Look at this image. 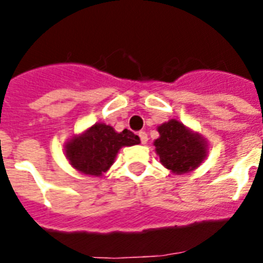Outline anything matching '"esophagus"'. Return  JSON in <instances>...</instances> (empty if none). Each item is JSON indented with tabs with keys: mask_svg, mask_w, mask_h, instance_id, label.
I'll use <instances>...</instances> for the list:
<instances>
[{
	"mask_svg": "<svg viewBox=\"0 0 263 263\" xmlns=\"http://www.w3.org/2000/svg\"><path fill=\"white\" fill-rule=\"evenodd\" d=\"M138 136H139V138H141V142H142L143 145H146V143H147V141H148L147 133H146V132H139Z\"/></svg>",
	"mask_w": 263,
	"mask_h": 263,
	"instance_id": "obj_1",
	"label": "esophagus"
}]
</instances>
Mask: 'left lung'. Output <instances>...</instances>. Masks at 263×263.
I'll use <instances>...</instances> for the list:
<instances>
[{
    "mask_svg": "<svg viewBox=\"0 0 263 263\" xmlns=\"http://www.w3.org/2000/svg\"><path fill=\"white\" fill-rule=\"evenodd\" d=\"M159 138L154 141L160 163L174 174H185L203 163L208 153L206 141L176 120L158 126Z\"/></svg>",
    "mask_w": 263,
    "mask_h": 263,
    "instance_id": "obj_1",
    "label": "left lung"
}]
</instances>
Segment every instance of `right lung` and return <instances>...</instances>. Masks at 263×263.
<instances>
[{
  "instance_id": "obj_1",
  "label": "right lung",
  "mask_w": 263,
  "mask_h": 263,
  "mask_svg": "<svg viewBox=\"0 0 263 263\" xmlns=\"http://www.w3.org/2000/svg\"><path fill=\"white\" fill-rule=\"evenodd\" d=\"M138 143L139 137L130 130L117 133L109 125L96 124L84 133L72 137L64 145V154L69 164L81 174L101 176L115 163L121 147Z\"/></svg>"
}]
</instances>
